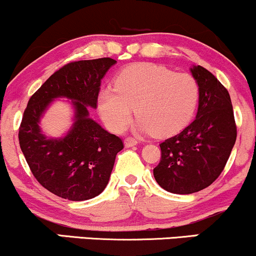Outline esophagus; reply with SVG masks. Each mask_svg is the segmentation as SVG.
I'll list each match as a JSON object with an SVG mask.
<instances>
[{"label":"esophagus","mask_w":256,"mask_h":256,"mask_svg":"<svg viewBox=\"0 0 256 256\" xmlns=\"http://www.w3.org/2000/svg\"><path fill=\"white\" fill-rule=\"evenodd\" d=\"M124 144H125L126 148H130V146H137L138 144V140H134V138H132V137H128L124 140Z\"/></svg>","instance_id":"obj_1"}]
</instances>
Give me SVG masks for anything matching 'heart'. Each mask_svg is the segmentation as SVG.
<instances>
[{"instance_id": "1", "label": "heart", "mask_w": 256, "mask_h": 256, "mask_svg": "<svg viewBox=\"0 0 256 256\" xmlns=\"http://www.w3.org/2000/svg\"><path fill=\"white\" fill-rule=\"evenodd\" d=\"M198 102V85L188 73H173L152 64L126 67L98 92V112L104 124L120 132L131 122L136 108L137 130L168 136L192 119Z\"/></svg>"}]
</instances>
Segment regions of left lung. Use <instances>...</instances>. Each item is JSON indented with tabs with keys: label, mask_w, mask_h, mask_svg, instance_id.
Listing matches in <instances>:
<instances>
[{
	"label": "left lung",
	"mask_w": 256,
	"mask_h": 256,
	"mask_svg": "<svg viewBox=\"0 0 256 256\" xmlns=\"http://www.w3.org/2000/svg\"><path fill=\"white\" fill-rule=\"evenodd\" d=\"M198 85L196 118L160 144L161 160L154 178L172 194L198 192L219 177L237 137L228 91L202 66L190 68Z\"/></svg>",
	"instance_id": "left-lung-1"
}]
</instances>
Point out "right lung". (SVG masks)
Listing matches in <instances>:
<instances>
[{"label":"right lung","mask_w":256,"mask_h":256,"mask_svg":"<svg viewBox=\"0 0 256 256\" xmlns=\"http://www.w3.org/2000/svg\"><path fill=\"white\" fill-rule=\"evenodd\" d=\"M116 61L110 58L64 64L44 82L24 112L19 143L32 174L46 190L71 201L94 198L107 186L122 140L90 118L101 80ZM70 100L72 125L62 138H49L40 120L55 99Z\"/></svg>","instance_id":"1"}]
</instances>
